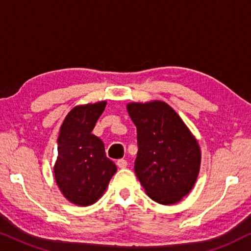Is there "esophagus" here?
Here are the masks:
<instances>
[{
    "label": "esophagus",
    "mask_w": 251,
    "mask_h": 251,
    "mask_svg": "<svg viewBox=\"0 0 251 251\" xmlns=\"http://www.w3.org/2000/svg\"><path fill=\"white\" fill-rule=\"evenodd\" d=\"M117 166H118L119 169H125L126 166H127V162H126L125 159H118L117 160Z\"/></svg>",
    "instance_id": "34e87169"
}]
</instances>
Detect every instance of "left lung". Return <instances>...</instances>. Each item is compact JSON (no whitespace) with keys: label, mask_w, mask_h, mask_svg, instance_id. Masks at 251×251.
<instances>
[{"label":"left lung","mask_w":251,"mask_h":251,"mask_svg":"<svg viewBox=\"0 0 251 251\" xmlns=\"http://www.w3.org/2000/svg\"><path fill=\"white\" fill-rule=\"evenodd\" d=\"M138 132L134 171L147 195L163 205L189 194L201 166L199 142L168 103L153 100L126 105Z\"/></svg>","instance_id":"8db88e82"}]
</instances>
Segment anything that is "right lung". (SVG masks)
<instances>
[{
  "mask_svg": "<svg viewBox=\"0 0 251 251\" xmlns=\"http://www.w3.org/2000/svg\"><path fill=\"white\" fill-rule=\"evenodd\" d=\"M105 105L106 101H100L75 106L59 129L53 176L63 196L75 205L94 204L117 172L104 143L92 134Z\"/></svg>",
  "mask_w": 251,
  "mask_h": 251,
  "instance_id": "right-lung-1",
  "label": "right lung"
}]
</instances>
